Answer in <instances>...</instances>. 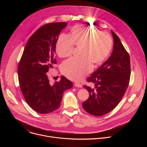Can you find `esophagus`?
<instances>
[{
	"instance_id": "34e87169",
	"label": "esophagus",
	"mask_w": 147,
	"mask_h": 147,
	"mask_svg": "<svg viewBox=\"0 0 147 147\" xmlns=\"http://www.w3.org/2000/svg\"><path fill=\"white\" fill-rule=\"evenodd\" d=\"M74 86L76 87H78V88H81L82 86V84L79 82H75L74 83Z\"/></svg>"
}]
</instances>
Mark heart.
I'll return each instance as SVG.
<instances>
[{
  "mask_svg": "<svg viewBox=\"0 0 147 147\" xmlns=\"http://www.w3.org/2000/svg\"><path fill=\"white\" fill-rule=\"evenodd\" d=\"M112 45V38L107 32L83 25L73 26L70 35H59L56 51L59 57H68L73 54L75 46L80 47L81 56L72 57L63 62L61 73L70 80H81L92 70V63L99 65L107 58Z\"/></svg>",
  "mask_w": 147,
  "mask_h": 147,
  "instance_id": "1",
  "label": "heart"
}]
</instances>
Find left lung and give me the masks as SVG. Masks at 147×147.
I'll return each instance as SVG.
<instances>
[{
  "mask_svg": "<svg viewBox=\"0 0 147 147\" xmlns=\"http://www.w3.org/2000/svg\"><path fill=\"white\" fill-rule=\"evenodd\" d=\"M111 32L114 39L111 56L87 78V81L94 83V86H84L90 96L82 103V108L96 116L108 113L117 106L130 82V55L117 35Z\"/></svg>",
  "mask_w": 147,
  "mask_h": 147,
  "instance_id": "1",
  "label": "left lung"
}]
</instances>
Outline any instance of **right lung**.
Here are the masks:
<instances>
[{
	"instance_id": "add662e5",
	"label": "right lung",
	"mask_w": 147,
	"mask_h": 147,
	"mask_svg": "<svg viewBox=\"0 0 147 147\" xmlns=\"http://www.w3.org/2000/svg\"><path fill=\"white\" fill-rule=\"evenodd\" d=\"M67 23H52L39 28L29 38L18 66L20 88L29 106L39 113H49L59 107L73 83L65 76L53 84L48 71L57 64L55 48L58 35Z\"/></svg>"
}]
</instances>
